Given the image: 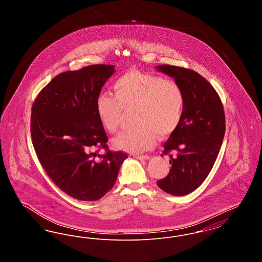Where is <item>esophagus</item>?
Returning <instances> with one entry per match:
<instances>
[{"mask_svg": "<svg viewBox=\"0 0 262 262\" xmlns=\"http://www.w3.org/2000/svg\"><path fill=\"white\" fill-rule=\"evenodd\" d=\"M134 157H136L137 159L139 160H148L149 159V156L148 155H134Z\"/></svg>", "mask_w": 262, "mask_h": 262, "instance_id": "esophagus-1", "label": "esophagus"}]
</instances>
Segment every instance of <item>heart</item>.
I'll list each match as a JSON object with an SVG mask.
<instances>
[{
	"mask_svg": "<svg viewBox=\"0 0 262 262\" xmlns=\"http://www.w3.org/2000/svg\"><path fill=\"white\" fill-rule=\"evenodd\" d=\"M115 97L100 94L96 113L103 127L111 133L120 128L124 111H133L136 126L113 139L118 149L141 152L151 148L157 136L172 135L181 123L185 109V94L179 83L160 75L130 71L113 84Z\"/></svg>",
	"mask_w": 262,
	"mask_h": 262,
	"instance_id": "heart-1",
	"label": "heart"
}]
</instances>
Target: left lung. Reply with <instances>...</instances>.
<instances>
[{"label": "left lung", "instance_id": "8db88e82", "mask_svg": "<svg viewBox=\"0 0 262 262\" xmlns=\"http://www.w3.org/2000/svg\"><path fill=\"white\" fill-rule=\"evenodd\" d=\"M156 69L174 78L186 99L181 123L164 144L172 167L157 181L167 193L182 196L195 190L211 171L224 138V108L216 90L196 72L169 64Z\"/></svg>", "mask_w": 262, "mask_h": 262}]
</instances>
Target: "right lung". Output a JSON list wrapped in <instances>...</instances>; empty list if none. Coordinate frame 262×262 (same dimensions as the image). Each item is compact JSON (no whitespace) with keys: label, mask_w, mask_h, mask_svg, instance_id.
<instances>
[{"label":"right lung","mask_w":262,"mask_h":262,"mask_svg":"<svg viewBox=\"0 0 262 262\" xmlns=\"http://www.w3.org/2000/svg\"><path fill=\"white\" fill-rule=\"evenodd\" d=\"M112 64H92L54 77L31 109V138L38 159L55 185L75 200L94 201L115 185L127 155L110 151L96 113ZM105 148V155L98 154Z\"/></svg>","instance_id":"add662e5"}]
</instances>
